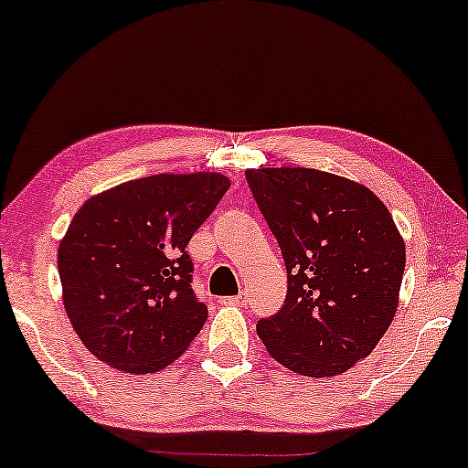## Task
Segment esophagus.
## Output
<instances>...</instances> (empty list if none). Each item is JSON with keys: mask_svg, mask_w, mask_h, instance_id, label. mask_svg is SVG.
<instances>
[{"mask_svg": "<svg viewBox=\"0 0 468 468\" xmlns=\"http://www.w3.org/2000/svg\"><path fill=\"white\" fill-rule=\"evenodd\" d=\"M223 303H226V305H239V307H242V305H247V294L240 292V294H236V296H226V299H223Z\"/></svg>", "mask_w": 468, "mask_h": 468, "instance_id": "esophagus-1", "label": "esophagus"}]
</instances>
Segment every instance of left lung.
<instances>
[{"mask_svg":"<svg viewBox=\"0 0 468 468\" xmlns=\"http://www.w3.org/2000/svg\"><path fill=\"white\" fill-rule=\"evenodd\" d=\"M282 249L288 294L258 320L272 359L301 376H337L376 348L398 309L406 249L367 186L307 167L245 174Z\"/></svg>","mask_w":468,"mask_h":468,"instance_id":"left-lung-1","label":"left lung"}]
</instances>
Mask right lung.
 I'll return each instance as SVG.
<instances>
[{
  "instance_id": "right-lung-1",
  "label": "right lung",
  "mask_w": 468,
  "mask_h": 468,
  "mask_svg": "<svg viewBox=\"0 0 468 468\" xmlns=\"http://www.w3.org/2000/svg\"><path fill=\"white\" fill-rule=\"evenodd\" d=\"M228 189L221 174H156L79 208L58 271L72 329L96 359L148 374L189 348L208 307L191 288L186 245Z\"/></svg>"
}]
</instances>
